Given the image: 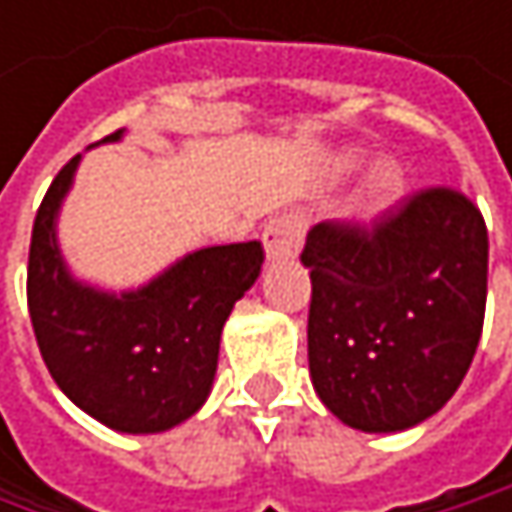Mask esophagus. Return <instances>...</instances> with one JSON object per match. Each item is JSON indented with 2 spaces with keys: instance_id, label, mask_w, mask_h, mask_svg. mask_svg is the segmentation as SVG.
I'll list each match as a JSON object with an SVG mask.
<instances>
[{
  "instance_id": "1",
  "label": "esophagus",
  "mask_w": 512,
  "mask_h": 512,
  "mask_svg": "<svg viewBox=\"0 0 512 512\" xmlns=\"http://www.w3.org/2000/svg\"><path fill=\"white\" fill-rule=\"evenodd\" d=\"M305 231H308V216H305L302 210H290V213L275 216V219L263 228L266 255L272 257V260H278V257H293L299 252L302 240H305Z\"/></svg>"
}]
</instances>
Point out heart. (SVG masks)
I'll use <instances>...</instances> for the list:
<instances>
[{
	"mask_svg": "<svg viewBox=\"0 0 512 512\" xmlns=\"http://www.w3.org/2000/svg\"><path fill=\"white\" fill-rule=\"evenodd\" d=\"M353 162H356V159H350V165H353ZM397 186H400V171L391 168V165L379 168V174H376V189H379L382 195H391V192H397Z\"/></svg>",
	"mask_w": 512,
	"mask_h": 512,
	"instance_id": "1",
	"label": "heart"
}]
</instances>
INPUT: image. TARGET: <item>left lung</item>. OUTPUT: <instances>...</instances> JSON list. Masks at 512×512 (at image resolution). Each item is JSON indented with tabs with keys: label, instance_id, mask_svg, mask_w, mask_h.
I'll return each mask as SVG.
<instances>
[{
	"label": "left lung",
	"instance_id": "8db88e82",
	"mask_svg": "<svg viewBox=\"0 0 512 512\" xmlns=\"http://www.w3.org/2000/svg\"><path fill=\"white\" fill-rule=\"evenodd\" d=\"M308 364L320 400L364 433L436 415L471 367L486 314L489 234L454 186H427L373 222H320Z\"/></svg>",
	"mask_w": 512,
	"mask_h": 512
}]
</instances>
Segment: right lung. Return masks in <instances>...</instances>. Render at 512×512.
Wrapping results in <instances>:
<instances>
[{
  "label": "right lung",
  "instance_id": "add662e5",
  "mask_svg": "<svg viewBox=\"0 0 512 512\" xmlns=\"http://www.w3.org/2000/svg\"><path fill=\"white\" fill-rule=\"evenodd\" d=\"M76 162L55 174L35 216L26 275L32 329L55 385L82 412L121 433H159L207 400L222 326L260 275L263 246L201 249L124 296L82 287L67 275L52 231Z\"/></svg>",
  "mask_w": 512,
  "mask_h": 512
}]
</instances>
